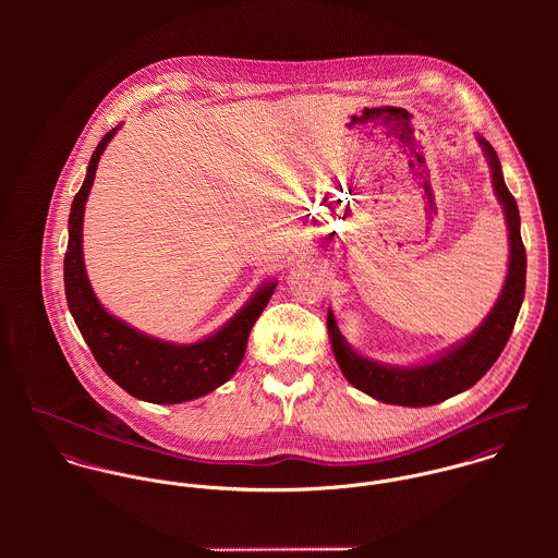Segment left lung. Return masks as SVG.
I'll return each instance as SVG.
<instances>
[{
    "instance_id": "8db88e82",
    "label": "left lung",
    "mask_w": 558,
    "mask_h": 558,
    "mask_svg": "<svg viewBox=\"0 0 558 558\" xmlns=\"http://www.w3.org/2000/svg\"><path fill=\"white\" fill-rule=\"evenodd\" d=\"M477 142L489 165L494 195L502 208L509 232V264L502 290L489 314L466 339L416 365H389L363 356L345 341L332 310L328 307L326 328L335 361L345 380L369 398L393 405L421 408L464 393L487 374L511 337L526 288V251L520 236V213L505 184L496 150L481 135H477Z\"/></svg>"
}]
</instances>
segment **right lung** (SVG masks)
<instances>
[{"label":"right lung","mask_w":558,"mask_h":558,"mask_svg":"<svg viewBox=\"0 0 558 558\" xmlns=\"http://www.w3.org/2000/svg\"><path fill=\"white\" fill-rule=\"evenodd\" d=\"M111 129L96 146L69 217V248L64 257V288L73 319L102 372L133 398L150 403H182L202 398L226 385L239 369L248 332L268 305L277 279H268L248 296L219 330L193 343H173L146 335L124 319L111 316L96 299L83 262V215L96 167Z\"/></svg>","instance_id":"obj_1"}]
</instances>
